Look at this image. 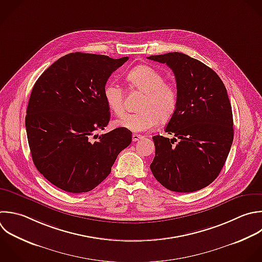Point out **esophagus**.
<instances>
[{
    "instance_id": "esophagus-1",
    "label": "esophagus",
    "mask_w": 262,
    "mask_h": 262,
    "mask_svg": "<svg viewBox=\"0 0 262 262\" xmlns=\"http://www.w3.org/2000/svg\"><path fill=\"white\" fill-rule=\"evenodd\" d=\"M141 138H143V136L140 135V134H136V133H133V134H132V140H133V141H138V140L141 139Z\"/></svg>"
}]
</instances>
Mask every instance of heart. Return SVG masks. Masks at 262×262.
<instances>
[{"mask_svg": "<svg viewBox=\"0 0 262 262\" xmlns=\"http://www.w3.org/2000/svg\"><path fill=\"white\" fill-rule=\"evenodd\" d=\"M131 88L144 93L136 114H127L116 121V126L133 131L144 132L155 128L159 121H168L175 114L178 104L177 89L165 82L164 76L149 66H137L127 74ZM103 97L111 112L121 116L125 112L124 90L116 82H110L103 89Z\"/></svg>", "mask_w": 262, "mask_h": 262, "instance_id": "obj_1", "label": "heart"}]
</instances>
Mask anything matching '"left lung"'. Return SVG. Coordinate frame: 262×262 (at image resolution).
<instances>
[{"mask_svg":"<svg viewBox=\"0 0 262 262\" xmlns=\"http://www.w3.org/2000/svg\"><path fill=\"white\" fill-rule=\"evenodd\" d=\"M147 58L173 71L178 92L176 112L165 130L174 138L152 137L156 155L150 170L172 191L202 189L219 175L233 140L226 88L212 69L186 54L170 52ZM176 138L180 142L174 145Z\"/></svg>","mask_w":262,"mask_h":262,"instance_id":"left-lung-1","label":"left lung"}]
</instances>
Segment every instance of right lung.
<instances>
[{
  "label": "right lung",
  "instance_id": "add662e5",
  "mask_svg": "<svg viewBox=\"0 0 262 262\" xmlns=\"http://www.w3.org/2000/svg\"><path fill=\"white\" fill-rule=\"evenodd\" d=\"M128 59L70 53L37 80L26 116L28 140L36 168L58 188L73 193L92 190L131 143L132 133L121 127L95 134L111 119L105 84Z\"/></svg>",
  "mask_w": 262,
  "mask_h": 262
}]
</instances>
